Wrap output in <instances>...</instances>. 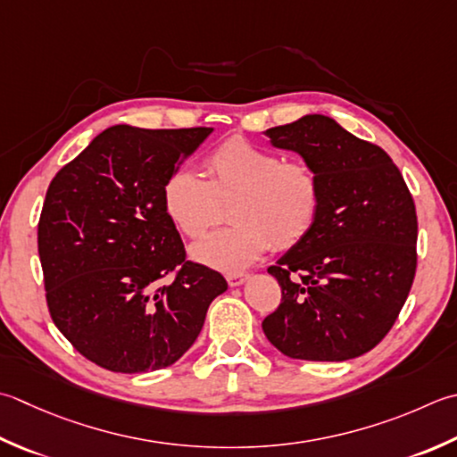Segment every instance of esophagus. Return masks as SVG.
Segmentation results:
<instances>
[{
	"label": "esophagus",
	"mask_w": 457,
	"mask_h": 457,
	"mask_svg": "<svg viewBox=\"0 0 457 457\" xmlns=\"http://www.w3.org/2000/svg\"><path fill=\"white\" fill-rule=\"evenodd\" d=\"M247 279H249L247 273H231V275H228L229 287H239V285H244Z\"/></svg>",
	"instance_id": "obj_1"
}]
</instances>
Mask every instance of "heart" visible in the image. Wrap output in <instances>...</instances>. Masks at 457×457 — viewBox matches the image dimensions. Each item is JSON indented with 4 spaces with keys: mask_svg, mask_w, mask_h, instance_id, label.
Masks as SVG:
<instances>
[{
    "mask_svg": "<svg viewBox=\"0 0 457 457\" xmlns=\"http://www.w3.org/2000/svg\"><path fill=\"white\" fill-rule=\"evenodd\" d=\"M205 180L178 166L166 178L162 205L187 237H200L220 220L221 202L234 226L192 245L195 262L220 271L253 265L271 241L287 249L309 234L320 204V184L307 164L283 162L273 150L245 138H228L205 158Z\"/></svg>",
    "mask_w": 457,
    "mask_h": 457,
    "instance_id": "obj_1",
    "label": "heart"
}]
</instances>
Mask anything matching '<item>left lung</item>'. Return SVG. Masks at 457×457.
<instances>
[{"instance_id": "1", "label": "left lung", "mask_w": 457, "mask_h": 457, "mask_svg": "<svg viewBox=\"0 0 457 457\" xmlns=\"http://www.w3.org/2000/svg\"><path fill=\"white\" fill-rule=\"evenodd\" d=\"M263 134L297 152L320 184L309 234L267 270L283 299L263 333L289 359H356L386 337L412 287V195L386 152L330 116L305 114Z\"/></svg>"}]
</instances>
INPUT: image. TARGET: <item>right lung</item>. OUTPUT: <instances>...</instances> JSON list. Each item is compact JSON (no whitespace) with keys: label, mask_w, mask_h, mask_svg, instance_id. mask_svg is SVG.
<instances>
[{"label":"right lung","mask_w":457,"mask_h":457,"mask_svg":"<svg viewBox=\"0 0 457 457\" xmlns=\"http://www.w3.org/2000/svg\"><path fill=\"white\" fill-rule=\"evenodd\" d=\"M212 132L111 127L59 170L45 195L37 244L51 319L106 370L174 364L228 289L218 271L186 262L162 205L170 172Z\"/></svg>","instance_id":"1"}]
</instances>
